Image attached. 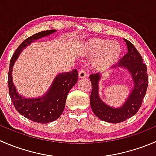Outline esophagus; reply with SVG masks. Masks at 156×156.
Returning <instances> with one entry per match:
<instances>
[{"instance_id": "34e87169", "label": "esophagus", "mask_w": 156, "mask_h": 156, "mask_svg": "<svg viewBox=\"0 0 156 156\" xmlns=\"http://www.w3.org/2000/svg\"><path fill=\"white\" fill-rule=\"evenodd\" d=\"M86 75H87V73H86V71L84 69H81V70L79 71L78 72V77L80 78H85Z\"/></svg>"}]
</instances>
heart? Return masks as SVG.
<instances>
[{
    "mask_svg": "<svg viewBox=\"0 0 156 156\" xmlns=\"http://www.w3.org/2000/svg\"><path fill=\"white\" fill-rule=\"evenodd\" d=\"M122 53L119 43L107 39L95 38L84 45L81 53L84 56L96 55L93 65L97 70H105L119 59Z\"/></svg>",
    "mask_w": 156,
    "mask_h": 156,
    "instance_id": "1",
    "label": "heart"
}]
</instances>
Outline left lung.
Segmentation results:
<instances>
[{
  "label": "left lung",
  "instance_id": "8db88e82",
  "mask_svg": "<svg viewBox=\"0 0 156 156\" xmlns=\"http://www.w3.org/2000/svg\"><path fill=\"white\" fill-rule=\"evenodd\" d=\"M128 52L119 61L115 67H125L131 74L134 87L125 104L120 108H112L103 103L98 95V81L100 79L99 73L90 76L92 90L90 94V106L97 118L109 123H120L134 115L142 105L148 87V75L146 64L143 62L141 55L127 39Z\"/></svg>",
  "mask_w": 156,
  "mask_h": 156
}]
</instances>
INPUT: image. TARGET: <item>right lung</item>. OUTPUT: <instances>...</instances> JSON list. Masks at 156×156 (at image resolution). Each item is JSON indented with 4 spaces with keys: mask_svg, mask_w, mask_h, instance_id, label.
<instances>
[{
    "mask_svg": "<svg viewBox=\"0 0 156 156\" xmlns=\"http://www.w3.org/2000/svg\"><path fill=\"white\" fill-rule=\"evenodd\" d=\"M55 29L40 31L26 38L16 50L10 62L8 72L9 94L14 107L20 114L37 123H49L57 119L63 112L66 101L71 88L78 81V71L59 74L55 78L48 92L44 97L36 99H27L19 95L12 81V69L23 48L35 40L52 34Z\"/></svg>",
    "mask_w": 156,
    "mask_h": 156,
    "instance_id": "obj_1",
    "label": "right lung"
}]
</instances>
